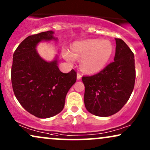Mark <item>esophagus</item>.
Segmentation results:
<instances>
[{
	"label": "esophagus",
	"mask_w": 150,
	"mask_h": 150,
	"mask_svg": "<svg viewBox=\"0 0 150 150\" xmlns=\"http://www.w3.org/2000/svg\"><path fill=\"white\" fill-rule=\"evenodd\" d=\"M81 77H82V76L80 73L77 74V79H78V80H80V79H81Z\"/></svg>",
	"instance_id": "1"
}]
</instances>
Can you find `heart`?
Returning a JSON list of instances; mask_svg holds the SVG:
<instances>
[{"label": "heart", "instance_id": "obj_1", "mask_svg": "<svg viewBox=\"0 0 150 150\" xmlns=\"http://www.w3.org/2000/svg\"><path fill=\"white\" fill-rule=\"evenodd\" d=\"M113 53V46L109 40L88 39L74 43L71 51L64 49V59L73 63L81 59V67L84 71L94 74L101 71L106 66Z\"/></svg>", "mask_w": 150, "mask_h": 150}]
</instances>
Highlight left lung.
Returning a JSON list of instances; mask_svg holds the SVG:
<instances>
[{"mask_svg": "<svg viewBox=\"0 0 150 150\" xmlns=\"http://www.w3.org/2000/svg\"><path fill=\"white\" fill-rule=\"evenodd\" d=\"M115 40L114 61L99 73L82 77L86 110L98 117H109L121 110L134 88V54L124 40Z\"/></svg>", "mask_w": 150, "mask_h": 150, "instance_id": "8db88e82", "label": "left lung"}]
</instances>
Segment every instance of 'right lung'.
Instances as JSON below:
<instances>
[{
    "mask_svg": "<svg viewBox=\"0 0 150 150\" xmlns=\"http://www.w3.org/2000/svg\"><path fill=\"white\" fill-rule=\"evenodd\" d=\"M52 31L28 36L13 54L11 81L20 105L35 117H52L62 112L69 90L76 81V72L62 73L57 59L45 61L38 55L36 45L54 38Z\"/></svg>",
    "mask_w": 150,
    "mask_h": 150,
    "instance_id": "right-lung-1",
    "label": "right lung"
}]
</instances>
